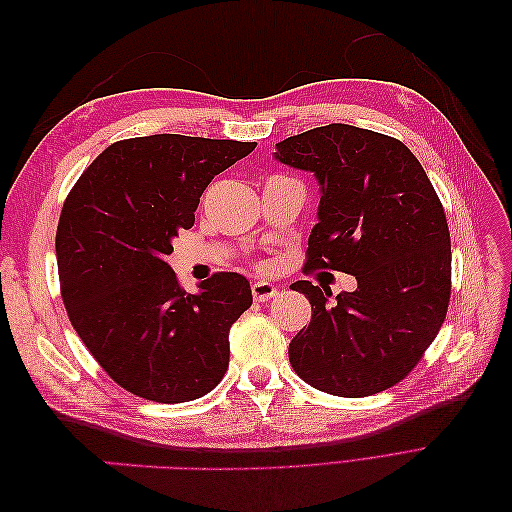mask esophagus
<instances>
[{"instance_id": "obj_1", "label": "esophagus", "mask_w": 512, "mask_h": 512, "mask_svg": "<svg viewBox=\"0 0 512 512\" xmlns=\"http://www.w3.org/2000/svg\"><path fill=\"white\" fill-rule=\"evenodd\" d=\"M252 294H254L256 301L262 303V301H271L273 297H277V294H280V288H277L271 282H254L252 284Z\"/></svg>"}]
</instances>
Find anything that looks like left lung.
<instances>
[{"instance_id":"8db88e82","label":"left lung","mask_w":512,"mask_h":512,"mask_svg":"<svg viewBox=\"0 0 512 512\" xmlns=\"http://www.w3.org/2000/svg\"><path fill=\"white\" fill-rule=\"evenodd\" d=\"M273 158L312 173L318 224L309 269L354 275L356 290L294 282L312 322L288 356L314 389L367 397L404 380L436 339L451 299V235L414 153L391 136L331 123L275 145Z\"/></svg>"}]
</instances>
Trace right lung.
<instances>
[{"label": "right lung", "mask_w": 512, "mask_h": 512, "mask_svg": "<svg viewBox=\"0 0 512 512\" xmlns=\"http://www.w3.org/2000/svg\"><path fill=\"white\" fill-rule=\"evenodd\" d=\"M256 143L153 134L113 143L72 188L57 226L61 297L74 331L123 389L158 404L207 395L228 367V333L250 282L215 273L185 292L166 256L194 226L215 175Z\"/></svg>", "instance_id": "add662e5"}]
</instances>
